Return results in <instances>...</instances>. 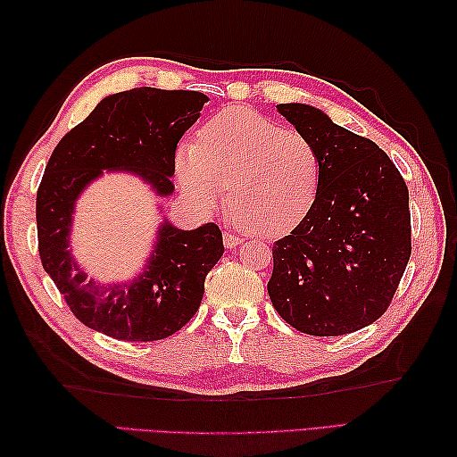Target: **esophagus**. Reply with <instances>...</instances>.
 I'll use <instances>...</instances> for the list:
<instances>
[{
	"label": "esophagus",
	"mask_w": 457,
	"mask_h": 457,
	"mask_svg": "<svg viewBox=\"0 0 457 457\" xmlns=\"http://www.w3.org/2000/svg\"><path fill=\"white\" fill-rule=\"evenodd\" d=\"M239 244H244V237L229 234V231H226V234H223V245H226L228 249H234V247H237Z\"/></svg>",
	"instance_id": "1"
}]
</instances>
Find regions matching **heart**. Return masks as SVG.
I'll use <instances>...</instances> for the list:
<instances>
[{
  "label": "heart",
  "instance_id": "obj_1",
  "mask_svg": "<svg viewBox=\"0 0 457 457\" xmlns=\"http://www.w3.org/2000/svg\"><path fill=\"white\" fill-rule=\"evenodd\" d=\"M182 190L213 208L229 188V206L249 236H287L312 212L322 157L308 135L234 105L202 125L196 145L177 153Z\"/></svg>",
  "mask_w": 457,
  "mask_h": 457
}]
</instances>
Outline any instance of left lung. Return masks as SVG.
<instances>
[{
  "label": "left lung",
  "mask_w": 457,
  "mask_h": 457,
  "mask_svg": "<svg viewBox=\"0 0 457 457\" xmlns=\"http://www.w3.org/2000/svg\"><path fill=\"white\" fill-rule=\"evenodd\" d=\"M277 112L316 143L322 184L312 212L275 241L270 303L308 336H344L373 324L411 259L409 188L386 153L308 104Z\"/></svg>",
  "instance_id": "obj_1"
}]
</instances>
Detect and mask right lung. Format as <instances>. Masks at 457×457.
I'll return each mask as SVG.
<instances>
[{
    "mask_svg": "<svg viewBox=\"0 0 457 457\" xmlns=\"http://www.w3.org/2000/svg\"><path fill=\"white\" fill-rule=\"evenodd\" d=\"M210 98L202 92L133 88L96 105L68 131L46 162L37 192L38 253L72 314L96 332L123 342H157L196 314L204 280L223 255L216 223L180 229L161 198L174 192V153ZM139 178L157 195L162 221L144 269L104 284L88 278L70 247L75 204L104 173Z\"/></svg>",
    "mask_w": 457,
    "mask_h": 457,
    "instance_id": "right-lung-1",
    "label": "right lung"
}]
</instances>
